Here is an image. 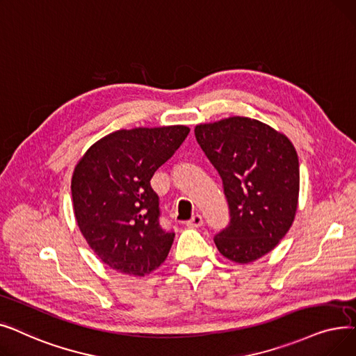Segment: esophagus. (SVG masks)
I'll use <instances>...</instances> for the list:
<instances>
[{"label": "esophagus", "instance_id": "esophagus-1", "mask_svg": "<svg viewBox=\"0 0 356 356\" xmlns=\"http://www.w3.org/2000/svg\"><path fill=\"white\" fill-rule=\"evenodd\" d=\"M185 225H187V227H200L202 225V217L201 214H194L188 222H185Z\"/></svg>", "mask_w": 356, "mask_h": 356}]
</instances>
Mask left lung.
I'll use <instances>...</instances> for the list:
<instances>
[{"mask_svg":"<svg viewBox=\"0 0 356 356\" xmlns=\"http://www.w3.org/2000/svg\"><path fill=\"white\" fill-rule=\"evenodd\" d=\"M195 139L223 181L229 225L214 236L222 255L248 264L273 250L291 227L300 169L293 143L268 124L229 117L195 127Z\"/></svg>","mask_w":356,"mask_h":356,"instance_id":"8db88e82","label":"left lung"}]
</instances>
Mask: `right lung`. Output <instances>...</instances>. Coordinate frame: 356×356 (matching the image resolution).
I'll use <instances>...</instances> for the list:
<instances>
[{
	"label": "right lung",
	"instance_id": "right-lung-1",
	"mask_svg": "<svg viewBox=\"0 0 356 356\" xmlns=\"http://www.w3.org/2000/svg\"><path fill=\"white\" fill-rule=\"evenodd\" d=\"M188 133L185 126L117 130L76 165L71 190L79 230L117 273L145 277L166 259L175 233L161 226L150 179Z\"/></svg>",
	"mask_w": 356,
	"mask_h": 356
}]
</instances>
